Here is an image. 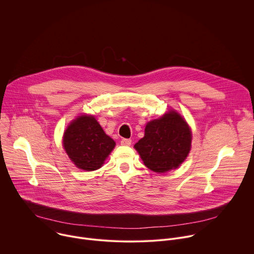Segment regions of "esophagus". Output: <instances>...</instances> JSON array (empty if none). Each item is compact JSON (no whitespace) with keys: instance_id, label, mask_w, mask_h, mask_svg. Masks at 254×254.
Listing matches in <instances>:
<instances>
[{"instance_id":"34e87169","label":"esophagus","mask_w":254,"mask_h":254,"mask_svg":"<svg viewBox=\"0 0 254 254\" xmlns=\"http://www.w3.org/2000/svg\"><path fill=\"white\" fill-rule=\"evenodd\" d=\"M131 143H132L131 139H122L121 140V145H124V146H130Z\"/></svg>"}]
</instances>
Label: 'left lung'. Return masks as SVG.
<instances>
[{
    "mask_svg": "<svg viewBox=\"0 0 254 254\" xmlns=\"http://www.w3.org/2000/svg\"><path fill=\"white\" fill-rule=\"evenodd\" d=\"M191 133L186 121L175 111L146 125L145 136L135 144L144 165L157 173L178 168L190 150Z\"/></svg>",
    "mask_w": 254,
    "mask_h": 254,
    "instance_id": "left-lung-1",
    "label": "left lung"
}]
</instances>
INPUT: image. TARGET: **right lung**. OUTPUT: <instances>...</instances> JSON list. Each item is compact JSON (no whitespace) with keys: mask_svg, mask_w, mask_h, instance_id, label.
Returning <instances> with one entry per match:
<instances>
[{"mask_svg":"<svg viewBox=\"0 0 254 254\" xmlns=\"http://www.w3.org/2000/svg\"><path fill=\"white\" fill-rule=\"evenodd\" d=\"M64 147L77 168L84 171L99 169L115 147L93 116L76 118L65 130Z\"/></svg>","mask_w":254,"mask_h":254,"instance_id":"add662e5","label":"right lung"}]
</instances>
